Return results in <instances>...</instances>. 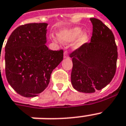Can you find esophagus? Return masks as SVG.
Returning a JSON list of instances; mask_svg holds the SVG:
<instances>
[{"mask_svg": "<svg viewBox=\"0 0 126 126\" xmlns=\"http://www.w3.org/2000/svg\"><path fill=\"white\" fill-rule=\"evenodd\" d=\"M64 58H69V55H68V52L67 51H65L64 52V55H63Z\"/></svg>", "mask_w": 126, "mask_h": 126, "instance_id": "esophagus-1", "label": "esophagus"}]
</instances>
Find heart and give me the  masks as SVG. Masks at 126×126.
<instances>
[{
  "instance_id": "obj_1",
  "label": "heart",
  "mask_w": 126,
  "mask_h": 126,
  "mask_svg": "<svg viewBox=\"0 0 126 126\" xmlns=\"http://www.w3.org/2000/svg\"><path fill=\"white\" fill-rule=\"evenodd\" d=\"M82 32V29L81 28L74 27V28L71 29L67 31L60 32L58 35H59V38L61 41L67 43V42H72L73 40H75L76 38L80 36ZM86 40H87V34L86 33L82 34L79 37V39L77 40V42L75 44V46L76 47L80 46L86 42Z\"/></svg>"
}]
</instances>
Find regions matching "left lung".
I'll return each instance as SVG.
<instances>
[{
    "mask_svg": "<svg viewBox=\"0 0 126 126\" xmlns=\"http://www.w3.org/2000/svg\"><path fill=\"white\" fill-rule=\"evenodd\" d=\"M93 25L91 41L70 54L73 61L71 83L80 92L94 93L107 86L116 70L117 46L114 36L101 21L90 18Z\"/></svg>",
    "mask_w": 126,
    "mask_h": 126,
    "instance_id": "left-lung-1",
    "label": "left lung"
}]
</instances>
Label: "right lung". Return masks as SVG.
Wrapping results in <instances>:
<instances>
[{"label":"right lung","mask_w":126,"mask_h":126,"mask_svg":"<svg viewBox=\"0 0 126 126\" xmlns=\"http://www.w3.org/2000/svg\"><path fill=\"white\" fill-rule=\"evenodd\" d=\"M47 23H28L16 28L5 46L7 80L25 97L38 95L47 88L52 71L63 59V49L53 51L46 43Z\"/></svg>","instance_id":"1"}]
</instances>
